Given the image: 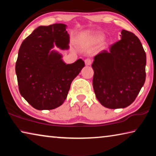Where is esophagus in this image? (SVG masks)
Masks as SVG:
<instances>
[{"mask_svg":"<svg viewBox=\"0 0 156 156\" xmlns=\"http://www.w3.org/2000/svg\"><path fill=\"white\" fill-rule=\"evenodd\" d=\"M84 62H85V65H86L89 66V65H91L92 60L91 59H89V58H87L85 60H84Z\"/></svg>","mask_w":156,"mask_h":156,"instance_id":"obj_1","label":"esophagus"}]
</instances>
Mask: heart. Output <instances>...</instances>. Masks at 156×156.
Returning a JSON list of instances; mask_svg holds the SVG:
<instances>
[{
  "mask_svg": "<svg viewBox=\"0 0 156 156\" xmlns=\"http://www.w3.org/2000/svg\"><path fill=\"white\" fill-rule=\"evenodd\" d=\"M89 40L94 43H98L103 38V36L100 34H93L89 36L88 37Z\"/></svg>",
  "mask_w": 156,
  "mask_h": 156,
  "instance_id": "b5f03b06",
  "label": "heart"
}]
</instances>
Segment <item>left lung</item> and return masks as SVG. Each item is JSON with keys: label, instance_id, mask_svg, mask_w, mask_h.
Wrapping results in <instances>:
<instances>
[{"label": "left lung", "instance_id": "left-lung-1", "mask_svg": "<svg viewBox=\"0 0 156 156\" xmlns=\"http://www.w3.org/2000/svg\"><path fill=\"white\" fill-rule=\"evenodd\" d=\"M121 40L94 57L96 96L109 109L125 108L136 98L146 79V53L139 38L122 30Z\"/></svg>", "mask_w": 156, "mask_h": 156}]
</instances>
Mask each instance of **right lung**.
I'll list each match as a JSON object with an SVG mask.
<instances>
[{
  "label": "right lung",
  "instance_id": "obj_1",
  "mask_svg": "<svg viewBox=\"0 0 156 156\" xmlns=\"http://www.w3.org/2000/svg\"><path fill=\"white\" fill-rule=\"evenodd\" d=\"M69 36L66 25L56 23L36 28L21 44L16 62L20 94L38 110L60 107L66 99L71 84L84 67L78 59L66 65L62 56L50 51L54 43L69 48Z\"/></svg>",
  "mask_w": 156,
  "mask_h": 156
}]
</instances>
